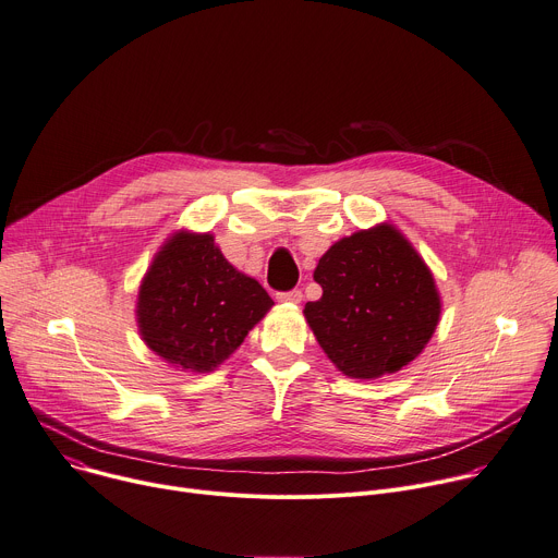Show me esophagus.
<instances>
[{"instance_id": "34e87169", "label": "esophagus", "mask_w": 558, "mask_h": 558, "mask_svg": "<svg viewBox=\"0 0 558 558\" xmlns=\"http://www.w3.org/2000/svg\"><path fill=\"white\" fill-rule=\"evenodd\" d=\"M276 298H278L280 302H289V305H298V302L302 300V291H300V289L280 291V293H276Z\"/></svg>"}]
</instances>
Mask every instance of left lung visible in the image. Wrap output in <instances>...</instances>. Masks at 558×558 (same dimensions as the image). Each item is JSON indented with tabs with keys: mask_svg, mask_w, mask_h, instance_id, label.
I'll list each match as a JSON object with an SVG mask.
<instances>
[{
	"mask_svg": "<svg viewBox=\"0 0 558 558\" xmlns=\"http://www.w3.org/2000/svg\"><path fill=\"white\" fill-rule=\"evenodd\" d=\"M323 295L305 318L327 359L349 378H380L410 365L440 318L434 276L396 227L338 240L318 260Z\"/></svg>",
	"mask_w": 558,
	"mask_h": 558,
	"instance_id": "8db88e82",
	"label": "left lung"
}]
</instances>
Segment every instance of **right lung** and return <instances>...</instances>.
Masks as SVG:
<instances>
[{
  "instance_id": "add662e5",
  "label": "right lung",
  "mask_w": 558,
  "mask_h": 558,
  "mask_svg": "<svg viewBox=\"0 0 558 558\" xmlns=\"http://www.w3.org/2000/svg\"><path fill=\"white\" fill-rule=\"evenodd\" d=\"M258 280L240 274L211 233H173L137 293V327L173 367L205 374L225 363L271 310Z\"/></svg>"
}]
</instances>
